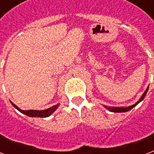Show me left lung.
<instances>
[{
	"label": "left lung",
	"instance_id": "1",
	"mask_svg": "<svg viewBox=\"0 0 154 154\" xmlns=\"http://www.w3.org/2000/svg\"><path fill=\"white\" fill-rule=\"evenodd\" d=\"M148 90H149V87H147V89L146 91L143 92V94L142 95V97H140V99H139L135 104H134L133 106H128V107H114V106H104V107L108 110L109 111H111V112H115V113H121V112H127V111H129L131 109H133L134 107L136 106L139 102H141L143 100V98L145 97L146 94L148 92Z\"/></svg>",
	"mask_w": 154,
	"mask_h": 154
}]
</instances>
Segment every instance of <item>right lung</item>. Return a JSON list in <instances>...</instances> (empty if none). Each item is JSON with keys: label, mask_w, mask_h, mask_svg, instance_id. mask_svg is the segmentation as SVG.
Wrapping results in <instances>:
<instances>
[{"label": "right lung", "mask_w": 154, "mask_h": 154, "mask_svg": "<svg viewBox=\"0 0 154 154\" xmlns=\"http://www.w3.org/2000/svg\"><path fill=\"white\" fill-rule=\"evenodd\" d=\"M11 103L13 106L15 107V109L21 112L22 114L24 115H26L27 116H29V117H42V118H45V117H48L49 116H51L52 114L54 113L55 110H57L58 106H59V104H57L55 106H53L50 108H48L46 110H23L21 109H20L17 106H15V104L11 101Z\"/></svg>", "instance_id": "right-lung-1"}]
</instances>
